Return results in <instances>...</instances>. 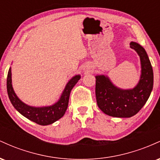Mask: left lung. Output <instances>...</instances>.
I'll list each match as a JSON object with an SVG mask.
<instances>
[{
  "label": "left lung",
  "mask_w": 160,
  "mask_h": 160,
  "mask_svg": "<svg viewBox=\"0 0 160 160\" xmlns=\"http://www.w3.org/2000/svg\"><path fill=\"white\" fill-rule=\"evenodd\" d=\"M130 47L140 56L141 75L132 89L116 87L107 76L95 77V95L98 108L105 114L114 117H131L138 112L149 98L153 86V72L145 49L138 43H130Z\"/></svg>",
  "instance_id": "8db88e82"
}]
</instances>
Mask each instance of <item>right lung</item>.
<instances>
[{
	"mask_svg": "<svg viewBox=\"0 0 160 160\" xmlns=\"http://www.w3.org/2000/svg\"><path fill=\"white\" fill-rule=\"evenodd\" d=\"M80 79V75H76L70 80V81L68 82L65 86V89H64L61 98L55 104L49 106V107L34 108L23 103L16 96L12 86L11 68H10L7 79V93H8V96L11 103L22 115L36 123L41 125V126H47V125L52 124L59 120L65 114L68 108V105L69 96L71 89H73V87Z\"/></svg>",
	"mask_w": 160,
	"mask_h": 160,
	"instance_id": "1",
	"label": "right lung"
}]
</instances>
